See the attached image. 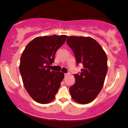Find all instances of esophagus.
Returning <instances> with one entry per match:
<instances>
[{
	"label": "esophagus",
	"instance_id": "obj_1",
	"mask_svg": "<svg viewBox=\"0 0 128 128\" xmlns=\"http://www.w3.org/2000/svg\"><path fill=\"white\" fill-rule=\"evenodd\" d=\"M68 74H68V73H67V74H64V76H65V77H66V76H68Z\"/></svg>",
	"mask_w": 128,
	"mask_h": 128
}]
</instances>
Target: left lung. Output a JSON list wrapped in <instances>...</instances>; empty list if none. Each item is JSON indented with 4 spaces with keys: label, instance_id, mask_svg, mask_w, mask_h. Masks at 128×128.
<instances>
[{
    "label": "left lung",
    "instance_id": "left-lung-1",
    "mask_svg": "<svg viewBox=\"0 0 128 128\" xmlns=\"http://www.w3.org/2000/svg\"><path fill=\"white\" fill-rule=\"evenodd\" d=\"M66 42L74 53L76 64L83 66L80 74H74L75 82L69 88L71 97L78 104H88L103 87L108 69L107 55L91 37L68 36Z\"/></svg>",
    "mask_w": 128,
    "mask_h": 128
}]
</instances>
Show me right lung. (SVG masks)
Here are the masks:
<instances>
[{
  "instance_id": "1",
  "label": "right lung",
  "mask_w": 128,
  "mask_h": 128,
  "mask_svg": "<svg viewBox=\"0 0 128 128\" xmlns=\"http://www.w3.org/2000/svg\"><path fill=\"white\" fill-rule=\"evenodd\" d=\"M66 38L64 35L36 37L22 52L20 64L22 82L30 96L37 102H52L60 88L64 73L49 68Z\"/></svg>"
}]
</instances>
